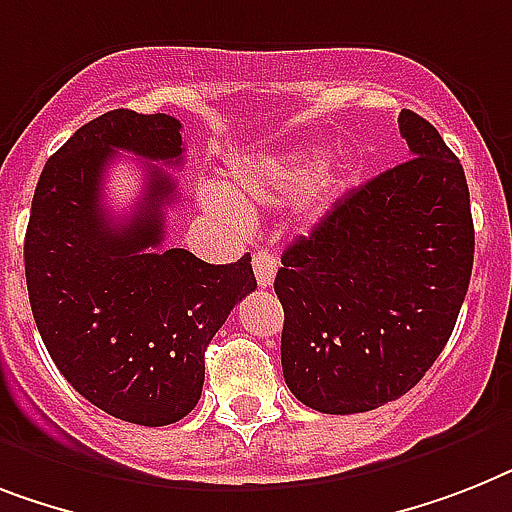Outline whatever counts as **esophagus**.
<instances>
[{
	"label": "esophagus",
	"mask_w": 512,
	"mask_h": 512,
	"mask_svg": "<svg viewBox=\"0 0 512 512\" xmlns=\"http://www.w3.org/2000/svg\"><path fill=\"white\" fill-rule=\"evenodd\" d=\"M253 272L259 287H269L277 274V256L272 251H256L253 253Z\"/></svg>",
	"instance_id": "34e87169"
}]
</instances>
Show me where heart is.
<instances>
[{
	"label": "heart",
	"instance_id": "obj_1",
	"mask_svg": "<svg viewBox=\"0 0 512 512\" xmlns=\"http://www.w3.org/2000/svg\"><path fill=\"white\" fill-rule=\"evenodd\" d=\"M222 195L209 196V206L222 217L240 219L239 209L251 206H274L282 204L295 193L306 188V198L311 209H324L332 201L337 190V175L332 167H319L314 156L290 154V156H266L259 162L235 164L222 180ZM232 203L236 205L231 206Z\"/></svg>",
	"mask_w": 512,
	"mask_h": 512
}]
</instances>
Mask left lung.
<instances>
[{"mask_svg":"<svg viewBox=\"0 0 512 512\" xmlns=\"http://www.w3.org/2000/svg\"><path fill=\"white\" fill-rule=\"evenodd\" d=\"M411 159L340 198L282 253V374L319 413H363L416 387L447 345L474 266L458 156L403 109Z\"/></svg>","mask_w":512,"mask_h":512,"instance_id":"left-lung-1","label":"left lung"}]
</instances>
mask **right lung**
I'll return each instance as SVG.
<instances>
[{
    "instance_id": "1",
    "label": "right lung",
    "mask_w": 512,
    "mask_h": 512,
    "mask_svg": "<svg viewBox=\"0 0 512 512\" xmlns=\"http://www.w3.org/2000/svg\"><path fill=\"white\" fill-rule=\"evenodd\" d=\"M180 120L112 109L49 156L25 230V285L46 350L62 377L104 413L167 426L196 408L204 353L235 303L256 290L251 253L206 264L162 248L177 185L156 164L130 219L101 204L117 151L180 164Z\"/></svg>"
}]
</instances>
